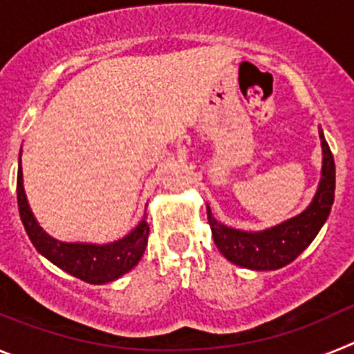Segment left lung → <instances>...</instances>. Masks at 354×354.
I'll return each mask as SVG.
<instances>
[{"label":"left lung","instance_id":"8db88e82","mask_svg":"<svg viewBox=\"0 0 354 354\" xmlns=\"http://www.w3.org/2000/svg\"><path fill=\"white\" fill-rule=\"evenodd\" d=\"M319 138L323 147L321 180L310 205L298 216L261 232H245L214 220L207 205L212 239L225 259L253 271L280 270L290 264L314 241L328 220L335 198V161L323 131H319Z\"/></svg>","mask_w":354,"mask_h":354}]
</instances>
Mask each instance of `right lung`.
<instances>
[{
  "label": "right lung",
  "mask_w": 354,
  "mask_h": 354,
  "mask_svg": "<svg viewBox=\"0 0 354 354\" xmlns=\"http://www.w3.org/2000/svg\"><path fill=\"white\" fill-rule=\"evenodd\" d=\"M17 205L21 221L37 252L42 253L44 257L58 266L65 273L80 278L83 282L95 283V286L113 282L122 274L133 270L145 252L147 241H149V223L145 216L126 237L108 243V245L64 243L44 232L31 212L26 193H24L21 156H19L17 168Z\"/></svg>",
  "instance_id": "right-lung-1"
}]
</instances>
